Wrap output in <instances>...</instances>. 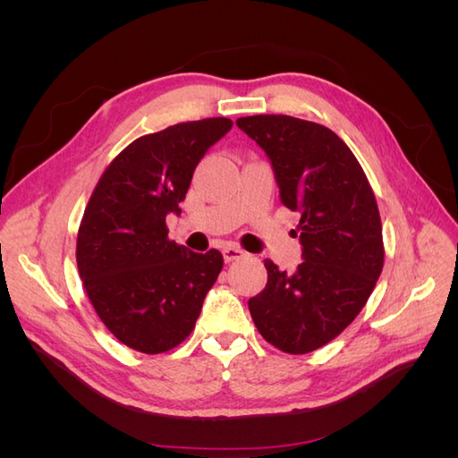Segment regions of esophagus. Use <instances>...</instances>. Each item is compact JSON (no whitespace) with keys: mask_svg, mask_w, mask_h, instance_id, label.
<instances>
[{"mask_svg":"<svg viewBox=\"0 0 458 458\" xmlns=\"http://www.w3.org/2000/svg\"><path fill=\"white\" fill-rule=\"evenodd\" d=\"M242 258H248V252H244L242 248H237V246H225L224 248V259H225V263L237 261V259H242Z\"/></svg>","mask_w":458,"mask_h":458,"instance_id":"esophagus-1","label":"esophagus"}]
</instances>
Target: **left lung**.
Segmentation results:
<instances>
[{"instance_id":"8db88e82","label":"left lung","mask_w":458,"mask_h":458,"mask_svg":"<svg viewBox=\"0 0 458 458\" xmlns=\"http://www.w3.org/2000/svg\"><path fill=\"white\" fill-rule=\"evenodd\" d=\"M271 160L281 202L300 212L294 273L266 259L267 284L248 301L259 335L284 353L335 340L365 308L384 267L382 221L350 147L321 123L284 114L237 120Z\"/></svg>"}]
</instances>
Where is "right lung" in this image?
Wrapping results in <instances>:
<instances>
[{"label":"right lung","mask_w":458,"mask_h":458,"mask_svg":"<svg viewBox=\"0 0 458 458\" xmlns=\"http://www.w3.org/2000/svg\"><path fill=\"white\" fill-rule=\"evenodd\" d=\"M233 122H183L130 143L106 165L78 229L80 279L105 327L131 350L164 353L195 328L224 267L219 250L191 252L168 239L192 172Z\"/></svg>","instance_id":"1"}]
</instances>
